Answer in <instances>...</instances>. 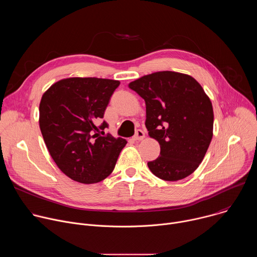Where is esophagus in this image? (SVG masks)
I'll list each match as a JSON object with an SVG mask.
<instances>
[{"mask_svg":"<svg viewBox=\"0 0 257 257\" xmlns=\"http://www.w3.org/2000/svg\"><path fill=\"white\" fill-rule=\"evenodd\" d=\"M144 137H145V135H144V132H143L142 130L138 129V130H136V132H135V135L133 136V140H142Z\"/></svg>","mask_w":257,"mask_h":257,"instance_id":"1","label":"esophagus"}]
</instances>
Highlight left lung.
Returning a JSON list of instances; mask_svg holds the SVG:
<instances>
[{"label": "left lung", "mask_w": 257, "mask_h": 257, "mask_svg": "<svg viewBox=\"0 0 257 257\" xmlns=\"http://www.w3.org/2000/svg\"><path fill=\"white\" fill-rule=\"evenodd\" d=\"M145 101V126L159 141L160 157L149 162L165 181L191 175L202 162L213 130V109L201 85L190 75L160 71L129 83Z\"/></svg>", "instance_id": "obj_1"}]
</instances>
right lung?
<instances>
[{
    "label": "right lung",
    "instance_id": "right-lung-1",
    "mask_svg": "<svg viewBox=\"0 0 257 257\" xmlns=\"http://www.w3.org/2000/svg\"><path fill=\"white\" fill-rule=\"evenodd\" d=\"M120 81L71 77L54 83L40 103V128L48 151L70 179L93 184L109 176L127 141L104 134L105 107Z\"/></svg>",
    "mask_w": 257,
    "mask_h": 257
}]
</instances>
